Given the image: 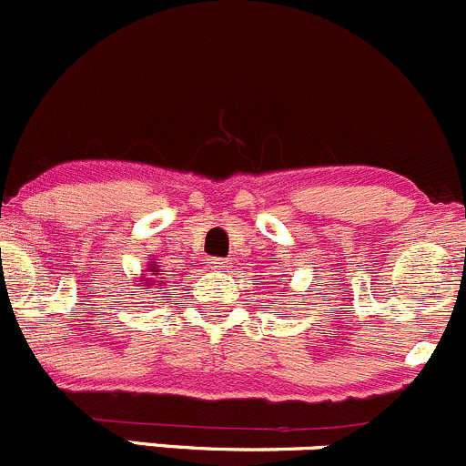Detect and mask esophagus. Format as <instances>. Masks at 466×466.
<instances>
[{
  "label": "esophagus",
  "mask_w": 466,
  "mask_h": 466,
  "mask_svg": "<svg viewBox=\"0 0 466 466\" xmlns=\"http://www.w3.org/2000/svg\"><path fill=\"white\" fill-rule=\"evenodd\" d=\"M210 265H213L215 268H222V267L228 265V260H224V258H215V260L210 262Z\"/></svg>",
  "instance_id": "1"
}]
</instances>
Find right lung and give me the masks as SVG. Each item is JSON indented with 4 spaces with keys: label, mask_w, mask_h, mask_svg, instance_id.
Returning <instances> with one entry per match:
<instances>
[{
    "label": "right lung",
    "mask_w": 466,
    "mask_h": 466,
    "mask_svg": "<svg viewBox=\"0 0 466 466\" xmlns=\"http://www.w3.org/2000/svg\"><path fill=\"white\" fill-rule=\"evenodd\" d=\"M146 271H147V268H146ZM150 271H157V268H150ZM143 276H146V273H143ZM150 282H155V280H150ZM143 287H146V289H152V285H143Z\"/></svg>",
    "instance_id": "add662e5"
}]
</instances>
